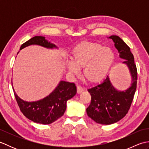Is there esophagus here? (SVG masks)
<instances>
[{
	"label": "esophagus",
	"mask_w": 149,
	"mask_h": 149,
	"mask_svg": "<svg viewBox=\"0 0 149 149\" xmlns=\"http://www.w3.org/2000/svg\"><path fill=\"white\" fill-rule=\"evenodd\" d=\"M83 91V88H82L80 86H77V93H81Z\"/></svg>",
	"instance_id": "esophagus-1"
}]
</instances>
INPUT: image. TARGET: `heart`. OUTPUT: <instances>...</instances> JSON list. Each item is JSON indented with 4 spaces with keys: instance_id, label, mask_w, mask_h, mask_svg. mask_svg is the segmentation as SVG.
Wrapping results in <instances>:
<instances>
[{
    "instance_id": "b5f03b06",
    "label": "heart",
    "mask_w": 149,
    "mask_h": 149,
    "mask_svg": "<svg viewBox=\"0 0 149 149\" xmlns=\"http://www.w3.org/2000/svg\"><path fill=\"white\" fill-rule=\"evenodd\" d=\"M73 63H69L68 71L74 73L77 68H83V77L91 83L102 81L115 61L113 50L101 44L84 40L77 43L72 50Z\"/></svg>"
}]
</instances>
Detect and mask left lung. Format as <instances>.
I'll use <instances>...</instances> for the list:
<instances>
[{
  "label": "left lung",
  "mask_w": 149,
  "mask_h": 149,
  "mask_svg": "<svg viewBox=\"0 0 149 149\" xmlns=\"http://www.w3.org/2000/svg\"><path fill=\"white\" fill-rule=\"evenodd\" d=\"M109 38L115 43L120 58L125 59L123 63L127 65L130 70L132 83L127 90L117 91L107 76L102 83L88 90L91 99L86 109L87 115L95 122L104 125L118 122L128 113L136 90L138 79L136 66L130 48L118 36H111Z\"/></svg>",
  "instance_id": "1"
}]
</instances>
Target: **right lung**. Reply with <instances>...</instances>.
Wrapping results in <instances>:
<instances>
[{
    "label": "right lung",
    "mask_w": 149,
    "mask_h": 149,
    "mask_svg": "<svg viewBox=\"0 0 149 149\" xmlns=\"http://www.w3.org/2000/svg\"><path fill=\"white\" fill-rule=\"evenodd\" d=\"M31 45H38L47 48L56 47L43 36H34L20 47V50ZM76 94V86L74 83L61 81L49 96L36 102H28L20 99L15 93L16 100L22 113L33 122L50 124L64 115L66 102Z\"/></svg>",
    "instance_id": "add662e5"
}]
</instances>
